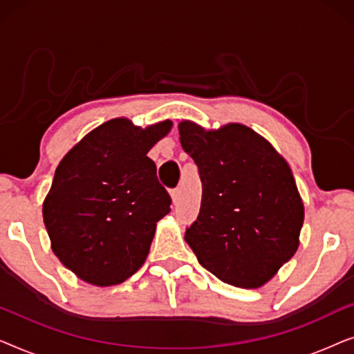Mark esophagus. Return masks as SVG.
<instances>
[{"instance_id": "1", "label": "esophagus", "mask_w": 354, "mask_h": 354, "mask_svg": "<svg viewBox=\"0 0 354 354\" xmlns=\"http://www.w3.org/2000/svg\"><path fill=\"white\" fill-rule=\"evenodd\" d=\"M171 198H172L174 205H177L178 198H180V190H178V188H176V190H172V192H171Z\"/></svg>"}]
</instances>
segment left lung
<instances>
[{"instance_id":"obj_1","label":"left lung","mask_w":354,"mask_h":354,"mask_svg":"<svg viewBox=\"0 0 354 354\" xmlns=\"http://www.w3.org/2000/svg\"><path fill=\"white\" fill-rule=\"evenodd\" d=\"M200 171V214L185 232L198 263L222 282L259 288L293 258L304 206L288 162L243 124L206 130L178 124Z\"/></svg>"}]
</instances>
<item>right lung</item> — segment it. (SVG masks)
<instances>
[{
	"label": "right lung",
	"instance_id": "add662e5",
	"mask_svg": "<svg viewBox=\"0 0 354 354\" xmlns=\"http://www.w3.org/2000/svg\"><path fill=\"white\" fill-rule=\"evenodd\" d=\"M171 120L138 127L125 118L98 125L61 159L43 201L57 259L96 287L122 283L142 268L171 196L147 154Z\"/></svg>",
	"mask_w": 354,
	"mask_h": 354
}]
</instances>
